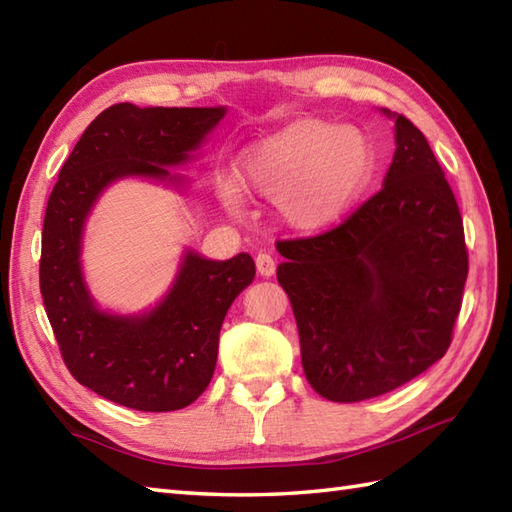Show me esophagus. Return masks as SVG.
<instances>
[{
    "instance_id": "1",
    "label": "esophagus",
    "mask_w": 512,
    "mask_h": 512,
    "mask_svg": "<svg viewBox=\"0 0 512 512\" xmlns=\"http://www.w3.org/2000/svg\"><path fill=\"white\" fill-rule=\"evenodd\" d=\"M255 264H257V273L262 277H273L275 275V259L270 257L268 253H259L255 257Z\"/></svg>"
}]
</instances>
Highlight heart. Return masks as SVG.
Instances as JSON below:
<instances>
[{"instance_id": "b5f03b06", "label": "heart", "mask_w": 512, "mask_h": 512, "mask_svg": "<svg viewBox=\"0 0 512 512\" xmlns=\"http://www.w3.org/2000/svg\"><path fill=\"white\" fill-rule=\"evenodd\" d=\"M376 169V151L361 129L321 118H299L250 145L237 162L242 187L277 202L279 217L303 233L336 224L361 200ZM228 213H242L233 178L215 187Z\"/></svg>"}]
</instances>
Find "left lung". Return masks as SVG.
Listing matches in <instances>:
<instances>
[{
	"label": "left lung",
	"mask_w": 512,
	"mask_h": 512,
	"mask_svg": "<svg viewBox=\"0 0 512 512\" xmlns=\"http://www.w3.org/2000/svg\"><path fill=\"white\" fill-rule=\"evenodd\" d=\"M380 114L396 136L383 189L334 231L277 242L303 372L334 402L387 394L440 361L469 273L458 202L427 138Z\"/></svg>",
	"instance_id": "1"
}]
</instances>
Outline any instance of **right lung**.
<instances>
[{
    "label": "right lung",
    "mask_w": 512,
    "mask_h": 512,
    "mask_svg": "<svg viewBox=\"0 0 512 512\" xmlns=\"http://www.w3.org/2000/svg\"><path fill=\"white\" fill-rule=\"evenodd\" d=\"M224 116V105L116 103L85 129L50 193L41 235L43 306L72 376L123 407L176 411L202 394L215 372L226 312L253 284L255 262L248 253L217 262L184 248L156 306L114 312L99 306L85 281V224L121 180H151L182 193L189 178L171 169L198 160Z\"/></svg>",
    "instance_id": "right-lung-1"
}]
</instances>
